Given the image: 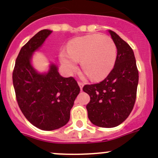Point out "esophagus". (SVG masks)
<instances>
[{
    "label": "esophagus",
    "mask_w": 158,
    "mask_h": 158,
    "mask_svg": "<svg viewBox=\"0 0 158 158\" xmlns=\"http://www.w3.org/2000/svg\"><path fill=\"white\" fill-rule=\"evenodd\" d=\"M78 84H79V87H80L81 90H82V87H83V85H84V83H83V82H80V81H79V82H78Z\"/></svg>",
    "instance_id": "obj_1"
}]
</instances>
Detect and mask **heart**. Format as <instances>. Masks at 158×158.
<instances>
[{
    "label": "heart",
    "mask_w": 158,
    "mask_h": 158,
    "mask_svg": "<svg viewBox=\"0 0 158 158\" xmlns=\"http://www.w3.org/2000/svg\"><path fill=\"white\" fill-rule=\"evenodd\" d=\"M60 59L66 71L76 73L81 60L82 69L94 80H101L111 73L117 59V47L111 38L101 34L73 40L68 50L63 49Z\"/></svg>",
    "instance_id": "obj_1"
}]
</instances>
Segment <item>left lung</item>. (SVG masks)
<instances>
[{
	"mask_svg": "<svg viewBox=\"0 0 158 158\" xmlns=\"http://www.w3.org/2000/svg\"><path fill=\"white\" fill-rule=\"evenodd\" d=\"M117 47V59L111 73L102 82L84 85L90 96L88 117L93 125L113 128L122 124L135 106L138 70L131 47L117 33L109 30Z\"/></svg>",
	"mask_w": 158,
	"mask_h": 158,
	"instance_id": "1",
	"label": "left lung"
}]
</instances>
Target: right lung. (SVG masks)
Returning a JSON list of instances; mask_svg holds the SVG:
<instances>
[{
    "label": "right lung",
    "mask_w": 158,
    "mask_h": 158,
    "mask_svg": "<svg viewBox=\"0 0 158 158\" xmlns=\"http://www.w3.org/2000/svg\"><path fill=\"white\" fill-rule=\"evenodd\" d=\"M52 33L43 30L22 47L16 59L13 84L16 99L26 118L36 128L52 131L69 122L70 110L80 88L73 77L64 78L55 65L46 74H39L30 64L33 52Z\"/></svg>",
    "instance_id": "obj_1"
}]
</instances>
